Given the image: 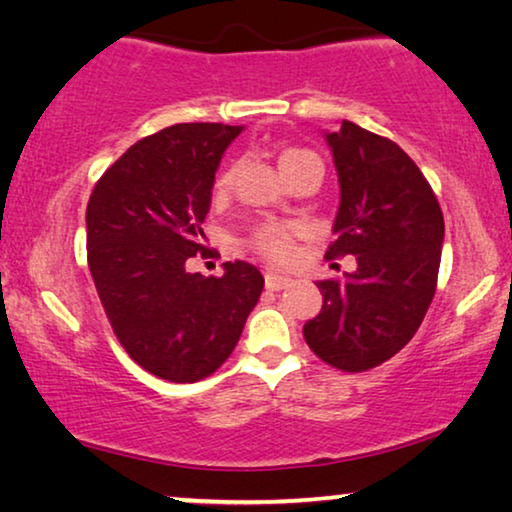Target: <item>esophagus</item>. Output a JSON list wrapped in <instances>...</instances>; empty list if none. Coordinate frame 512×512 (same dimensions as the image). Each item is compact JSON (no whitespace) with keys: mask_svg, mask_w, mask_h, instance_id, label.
<instances>
[{"mask_svg":"<svg viewBox=\"0 0 512 512\" xmlns=\"http://www.w3.org/2000/svg\"><path fill=\"white\" fill-rule=\"evenodd\" d=\"M292 283L295 281H292L290 276L278 274V271H267V274H264V285H267V290H285L290 288Z\"/></svg>","mask_w":512,"mask_h":512,"instance_id":"esophagus-1","label":"esophagus"}]
</instances>
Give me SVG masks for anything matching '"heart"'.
<instances>
[{
  "label": "heart",
  "mask_w": 512,
  "mask_h": 512,
  "mask_svg": "<svg viewBox=\"0 0 512 512\" xmlns=\"http://www.w3.org/2000/svg\"><path fill=\"white\" fill-rule=\"evenodd\" d=\"M306 156H313V154L306 152V149H297V147L283 149L281 156H278V166H281V173L290 170L292 166H295V163L306 159ZM234 180H236V166H227L220 175L215 177V185H213L215 196L227 194L231 185H234ZM295 234H297V229L292 227V224L262 222L250 231L248 245L257 252V255L267 257V260H271V262H285V260H290V255H292Z\"/></svg>",
  "instance_id": "heart-1"
}]
</instances>
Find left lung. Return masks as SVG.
<instances>
[{"mask_svg":"<svg viewBox=\"0 0 512 512\" xmlns=\"http://www.w3.org/2000/svg\"><path fill=\"white\" fill-rule=\"evenodd\" d=\"M327 145L342 203L325 257L356 255L358 267L318 283L323 309L304 339L323 363L365 372L419 330L438 288L445 220L424 173L393 140L342 121Z\"/></svg>","mask_w":512,"mask_h":512,"instance_id":"8db88e82","label":"left lung"}]
</instances>
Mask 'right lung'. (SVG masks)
Wrapping results in <instances>:
<instances>
[{
  "label": "right lung",
  "instance_id": "right-lung-1",
  "mask_svg": "<svg viewBox=\"0 0 512 512\" xmlns=\"http://www.w3.org/2000/svg\"><path fill=\"white\" fill-rule=\"evenodd\" d=\"M241 126L175 124L128 147L95 182L86 250L119 344L154 377L194 384L231 356L264 278L248 262L189 274L215 170Z\"/></svg>",
  "mask_w": 512,
  "mask_h": 512
}]
</instances>
